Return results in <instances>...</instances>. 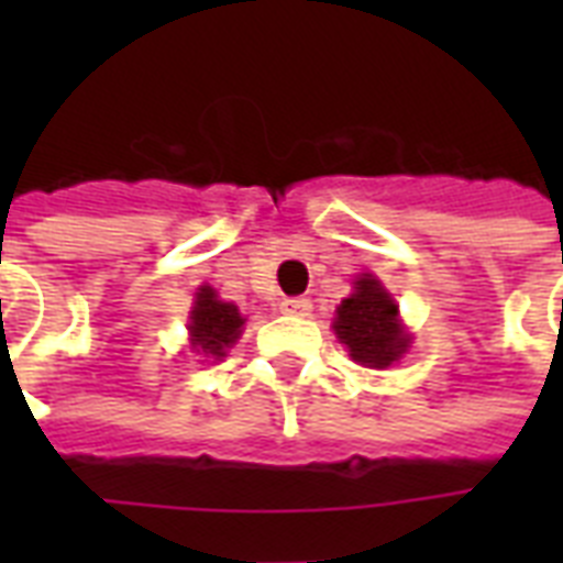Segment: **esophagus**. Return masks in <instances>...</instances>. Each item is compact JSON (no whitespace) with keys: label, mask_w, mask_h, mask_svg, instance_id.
I'll use <instances>...</instances> for the list:
<instances>
[{"label":"esophagus","mask_w":563,"mask_h":563,"mask_svg":"<svg viewBox=\"0 0 563 563\" xmlns=\"http://www.w3.org/2000/svg\"><path fill=\"white\" fill-rule=\"evenodd\" d=\"M283 312H289V316H309L312 312V300L309 298H286L280 303Z\"/></svg>","instance_id":"34e87169"}]
</instances>
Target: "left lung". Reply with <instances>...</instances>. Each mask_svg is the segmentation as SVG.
Segmentation results:
<instances>
[{
    "label": "left lung",
    "mask_w": 563,
    "mask_h": 563,
    "mask_svg": "<svg viewBox=\"0 0 563 563\" xmlns=\"http://www.w3.org/2000/svg\"><path fill=\"white\" fill-rule=\"evenodd\" d=\"M335 312V335L347 344V351L360 365L385 368L400 360L409 339L402 335L397 321V303L371 274L356 283V291L344 298Z\"/></svg>",
    "instance_id": "left-lung-1"
}]
</instances>
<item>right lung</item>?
Returning a JSON list of instances; mask_svg holds the SVG:
<instances>
[{
    "mask_svg": "<svg viewBox=\"0 0 563 563\" xmlns=\"http://www.w3.org/2000/svg\"><path fill=\"white\" fill-rule=\"evenodd\" d=\"M242 316L233 303H224V300L216 298V291L210 286H203L198 291V300H195L192 309V342L195 347L207 356H216L221 360L224 356V347L236 342L239 333H242Z\"/></svg>",
    "mask_w": 563,
    "mask_h": 563,
    "instance_id": "1",
    "label": "right lung"
}]
</instances>
